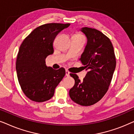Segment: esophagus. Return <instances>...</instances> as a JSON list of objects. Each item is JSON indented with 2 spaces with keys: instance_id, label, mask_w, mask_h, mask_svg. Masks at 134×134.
<instances>
[{
  "instance_id": "34e87169",
  "label": "esophagus",
  "mask_w": 134,
  "mask_h": 134,
  "mask_svg": "<svg viewBox=\"0 0 134 134\" xmlns=\"http://www.w3.org/2000/svg\"><path fill=\"white\" fill-rule=\"evenodd\" d=\"M69 71H68V70H66V76L67 77H68V76H69Z\"/></svg>"
}]
</instances>
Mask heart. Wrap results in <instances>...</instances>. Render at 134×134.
I'll use <instances>...</instances> for the list:
<instances>
[{
  "instance_id": "obj_1",
  "label": "heart",
  "mask_w": 134,
  "mask_h": 134,
  "mask_svg": "<svg viewBox=\"0 0 134 134\" xmlns=\"http://www.w3.org/2000/svg\"><path fill=\"white\" fill-rule=\"evenodd\" d=\"M74 36H82V35H80V34H76V35H75Z\"/></svg>"
}]
</instances>
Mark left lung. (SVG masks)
<instances>
[{"label": "left lung", "mask_w": 134, "mask_h": 134, "mask_svg": "<svg viewBox=\"0 0 134 134\" xmlns=\"http://www.w3.org/2000/svg\"><path fill=\"white\" fill-rule=\"evenodd\" d=\"M87 44L79 60L88 71L82 81L76 74H70L75 84L69 96L82 106L96 104L107 93L116 67V57L112 43L107 36L95 29L83 27Z\"/></svg>", "instance_id": "1"}]
</instances>
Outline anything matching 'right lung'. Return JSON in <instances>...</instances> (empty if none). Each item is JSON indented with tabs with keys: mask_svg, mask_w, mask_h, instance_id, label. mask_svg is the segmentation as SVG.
Wrapping results in <instances>:
<instances>
[{
	"mask_svg": "<svg viewBox=\"0 0 134 134\" xmlns=\"http://www.w3.org/2000/svg\"><path fill=\"white\" fill-rule=\"evenodd\" d=\"M70 24L49 23L34 29L20 46L16 62L19 85L29 99L42 102L52 98L55 89L66 74L60 68L55 70L46 65L45 59L54 53L56 36Z\"/></svg>",
	"mask_w": 134,
	"mask_h": 134,
	"instance_id": "right-lung-1",
	"label": "right lung"
}]
</instances>
